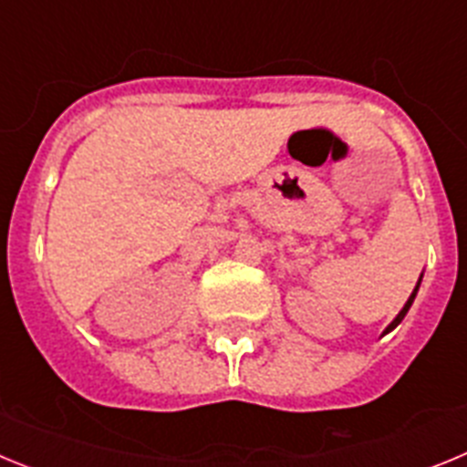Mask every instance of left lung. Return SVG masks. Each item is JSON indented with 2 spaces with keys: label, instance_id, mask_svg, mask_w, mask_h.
Wrapping results in <instances>:
<instances>
[{
  "label": "left lung",
  "instance_id": "8db88e82",
  "mask_svg": "<svg viewBox=\"0 0 467 467\" xmlns=\"http://www.w3.org/2000/svg\"><path fill=\"white\" fill-rule=\"evenodd\" d=\"M419 283H420V280H419ZM416 292H419V285H416V290H414V292H411V296H410V299H407V304H404V308H402V311H400V313H398V317H395L393 323L388 325V327H386V332H390V329H395V327H398V325H400V323H402V317H404V316H407V311H410V306H411V301H414ZM386 332H383V334H386Z\"/></svg>",
  "mask_w": 467,
  "mask_h": 467
}]
</instances>
